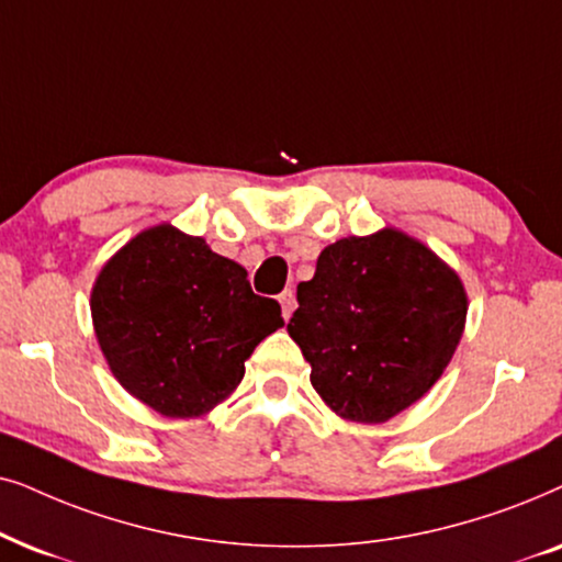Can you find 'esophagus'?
I'll use <instances>...</instances> for the list:
<instances>
[{
  "label": "esophagus",
  "mask_w": 562,
  "mask_h": 562,
  "mask_svg": "<svg viewBox=\"0 0 562 562\" xmlns=\"http://www.w3.org/2000/svg\"><path fill=\"white\" fill-rule=\"evenodd\" d=\"M280 305H282V316H285V321H288L290 316H293V311H295V305H297L293 290H285V293L280 295Z\"/></svg>",
  "instance_id": "esophagus-1"
}]
</instances>
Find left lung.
<instances>
[{"label":"left lung","instance_id":"1","mask_svg":"<svg viewBox=\"0 0 562 562\" xmlns=\"http://www.w3.org/2000/svg\"><path fill=\"white\" fill-rule=\"evenodd\" d=\"M468 295L458 272L395 228L341 238L297 285L288 331L326 406L383 424L442 378L458 349Z\"/></svg>","mask_w":562,"mask_h":562}]
</instances>
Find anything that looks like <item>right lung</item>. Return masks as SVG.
<instances>
[{"mask_svg": "<svg viewBox=\"0 0 562 562\" xmlns=\"http://www.w3.org/2000/svg\"><path fill=\"white\" fill-rule=\"evenodd\" d=\"M92 321L112 375L169 418L203 416L234 393L261 339L285 326L246 269L169 223L131 238L97 274Z\"/></svg>", "mask_w": 562, "mask_h": 562, "instance_id": "add662e5", "label": "right lung"}]
</instances>
